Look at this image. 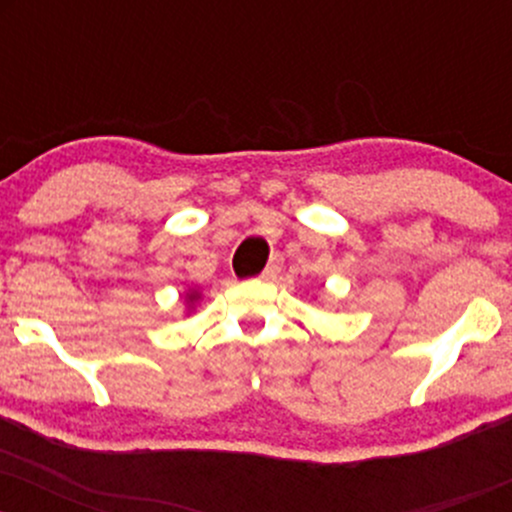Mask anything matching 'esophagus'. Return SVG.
Masks as SVG:
<instances>
[{
	"label": "esophagus",
	"mask_w": 512,
	"mask_h": 512,
	"mask_svg": "<svg viewBox=\"0 0 512 512\" xmlns=\"http://www.w3.org/2000/svg\"><path fill=\"white\" fill-rule=\"evenodd\" d=\"M279 262H269L267 264V269H264V272L260 274V279L262 281H272V279H276V274H279Z\"/></svg>",
	"instance_id": "esophagus-1"
}]
</instances>
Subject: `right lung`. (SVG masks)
<instances>
[{"instance_id": "right-lung-1", "label": "right lung", "mask_w": 512, "mask_h": 512, "mask_svg": "<svg viewBox=\"0 0 512 512\" xmlns=\"http://www.w3.org/2000/svg\"><path fill=\"white\" fill-rule=\"evenodd\" d=\"M185 301H187V310H192V308H195V303L199 301V291H197V289H190V291H187Z\"/></svg>"}]
</instances>
